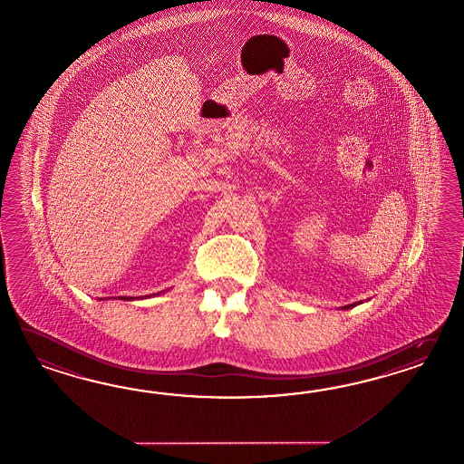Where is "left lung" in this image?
<instances>
[{
	"instance_id": "1",
	"label": "left lung",
	"mask_w": 464,
	"mask_h": 464,
	"mask_svg": "<svg viewBox=\"0 0 464 464\" xmlns=\"http://www.w3.org/2000/svg\"><path fill=\"white\" fill-rule=\"evenodd\" d=\"M360 303H362V301H358V303H353V304H346V306H343V308H342V309L353 308V306H357V304H360Z\"/></svg>"
}]
</instances>
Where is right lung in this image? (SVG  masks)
Returning a JSON list of instances; mask_svg holds the SVG:
<instances>
[{
	"mask_svg": "<svg viewBox=\"0 0 464 464\" xmlns=\"http://www.w3.org/2000/svg\"><path fill=\"white\" fill-rule=\"evenodd\" d=\"M161 293H165V291H160V293H158V295H161ZM151 296H156V295H150V296H136V297H130V296H122V297H120V299H124V301H134V299H144V297H151ZM102 299H111V297H102ZM102 299H101V301H102ZM112 299H118V297H112Z\"/></svg>",
	"mask_w": 464,
	"mask_h": 464,
	"instance_id": "obj_1",
	"label": "right lung"
}]
</instances>
